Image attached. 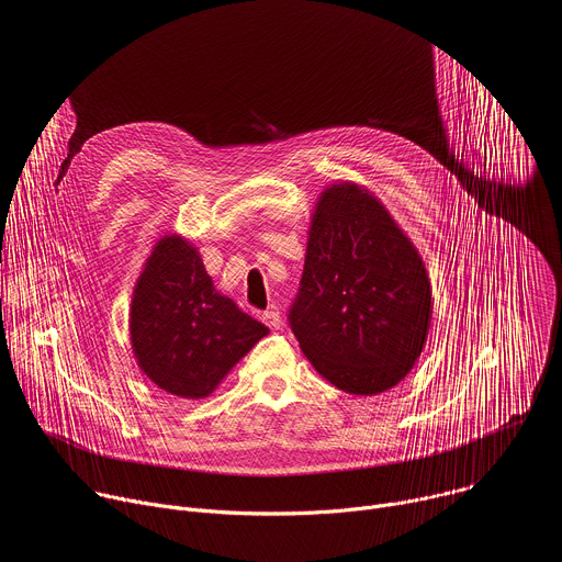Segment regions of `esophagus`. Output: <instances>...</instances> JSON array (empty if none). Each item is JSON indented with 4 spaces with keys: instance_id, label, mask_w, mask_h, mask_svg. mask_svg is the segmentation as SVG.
Here are the masks:
<instances>
[{
    "instance_id": "obj_1",
    "label": "esophagus",
    "mask_w": 562,
    "mask_h": 562,
    "mask_svg": "<svg viewBox=\"0 0 562 562\" xmlns=\"http://www.w3.org/2000/svg\"><path fill=\"white\" fill-rule=\"evenodd\" d=\"M262 319H265V325L271 327L273 331H278V329L282 327V315H280V311H276V308L265 311V313H262Z\"/></svg>"
}]
</instances>
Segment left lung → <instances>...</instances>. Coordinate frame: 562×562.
I'll use <instances>...</instances> for the list:
<instances>
[{
  "label": "left lung",
  "mask_w": 562,
  "mask_h": 562,
  "mask_svg": "<svg viewBox=\"0 0 562 562\" xmlns=\"http://www.w3.org/2000/svg\"><path fill=\"white\" fill-rule=\"evenodd\" d=\"M431 323L425 265L384 206L356 184L317 202L289 327L315 371L347 393L403 380Z\"/></svg>",
  "instance_id": "1"
}]
</instances>
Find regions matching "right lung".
<instances>
[{"label":"right lung","instance_id":"right-lung-1","mask_svg":"<svg viewBox=\"0 0 562 562\" xmlns=\"http://www.w3.org/2000/svg\"><path fill=\"white\" fill-rule=\"evenodd\" d=\"M269 329L215 291L200 254L165 237L148 258L131 304L139 369L182 397H204Z\"/></svg>","mask_w":562,"mask_h":562}]
</instances>
